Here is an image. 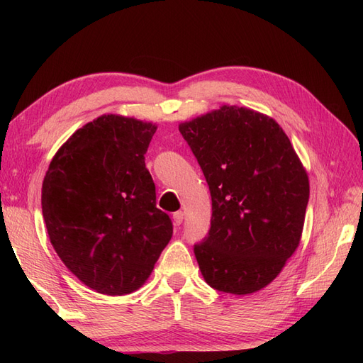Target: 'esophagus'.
Wrapping results in <instances>:
<instances>
[{
	"instance_id": "34e87169",
	"label": "esophagus",
	"mask_w": 363,
	"mask_h": 363,
	"mask_svg": "<svg viewBox=\"0 0 363 363\" xmlns=\"http://www.w3.org/2000/svg\"><path fill=\"white\" fill-rule=\"evenodd\" d=\"M183 212L182 211H179V212H175V213H172V219H174V224L175 225H180L182 223H183Z\"/></svg>"
}]
</instances>
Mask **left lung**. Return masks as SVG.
I'll use <instances>...</instances> for the list:
<instances>
[{
    "instance_id": "left-lung-1",
    "label": "left lung",
    "mask_w": 363,
    "mask_h": 363,
    "mask_svg": "<svg viewBox=\"0 0 363 363\" xmlns=\"http://www.w3.org/2000/svg\"><path fill=\"white\" fill-rule=\"evenodd\" d=\"M212 196L207 236L194 245L204 280L245 295L276 279L300 244L309 179L276 121L223 106L179 127Z\"/></svg>"
}]
</instances>
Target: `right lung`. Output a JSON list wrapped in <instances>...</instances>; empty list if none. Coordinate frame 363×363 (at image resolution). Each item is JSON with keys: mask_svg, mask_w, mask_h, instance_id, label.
<instances>
[{"mask_svg": "<svg viewBox=\"0 0 363 363\" xmlns=\"http://www.w3.org/2000/svg\"><path fill=\"white\" fill-rule=\"evenodd\" d=\"M156 125L103 115L65 142L42 184V213L62 262L86 286L125 295L145 283L172 236L145 168Z\"/></svg>", "mask_w": 363, "mask_h": 363, "instance_id": "add662e5", "label": "right lung"}]
</instances>
